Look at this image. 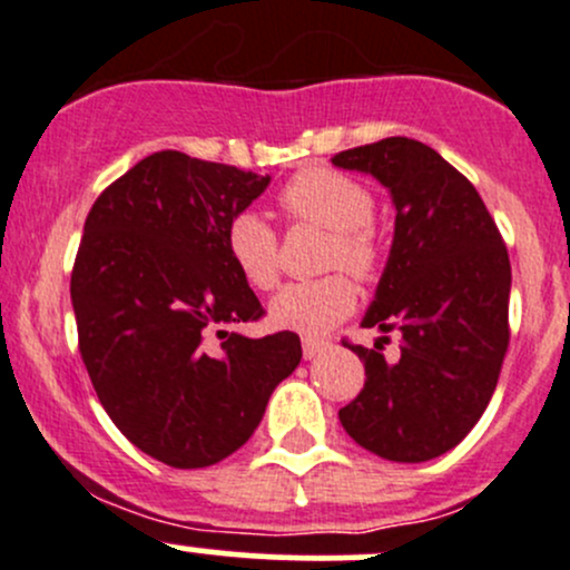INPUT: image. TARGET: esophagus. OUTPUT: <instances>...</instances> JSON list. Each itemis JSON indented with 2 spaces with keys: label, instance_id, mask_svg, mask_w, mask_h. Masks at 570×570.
I'll return each instance as SVG.
<instances>
[{
  "label": "esophagus",
  "instance_id": "obj_1",
  "mask_svg": "<svg viewBox=\"0 0 570 570\" xmlns=\"http://www.w3.org/2000/svg\"><path fill=\"white\" fill-rule=\"evenodd\" d=\"M322 350H327V342H322V338H303V358L306 361L317 358Z\"/></svg>",
  "mask_w": 570,
  "mask_h": 570
}]
</instances>
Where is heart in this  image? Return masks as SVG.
<instances>
[{"mask_svg":"<svg viewBox=\"0 0 570 570\" xmlns=\"http://www.w3.org/2000/svg\"><path fill=\"white\" fill-rule=\"evenodd\" d=\"M281 209L295 223H314L331 232L325 250L327 269H350L372 278L381 267V239L372 228L375 198L364 184L331 168H306L284 184ZM226 253L245 284L273 289L278 284V237L256 212H239L226 226ZM355 308V286L344 273L289 284L269 303L275 327L320 336Z\"/></svg>","mask_w":570,"mask_h":570,"instance_id":"b5f03b06","label":"heart"}]
</instances>
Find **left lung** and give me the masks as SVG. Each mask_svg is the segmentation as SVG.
I'll return each instance as SVG.
<instances>
[{"instance_id":"1","label":"left lung","mask_w":570,"mask_h":570,"mask_svg":"<svg viewBox=\"0 0 570 570\" xmlns=\"http://www.w3.org/2000/svg\"><path fill=\"white\" fill-rule=\"evenodd\" d=\"M331 163L392 195V250L361 325L402 336L394 361L386 336L372 350L347 344L366 383L338 422L386 461H433L461 444L497 389L510 342L508 248L474 184L424 142L386 137Z\"/></svg>"}]
</instances>
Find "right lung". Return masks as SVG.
I'll return each mask as SVG.
<instances>
[{
	"label": "right lung",
	"instance_id": "right-lung-1",
	"mask_svg": "<svg viewBox=\"0 0 570 570\" xmlns=\"http://www.w3.org/2000/svg\"><path fill=\"white\" fill-rule=\"evenodd\" d=\"M269 176L181 151L140 159L96 198L71 273L79 353L115 428L174 469L237 452L303 358L292 331H223L262 303L226 253V226ZM217 330L220 345L205 338Z\"/></svg>",
	"mask_w": 570,
	"mask_h": 570
}]
</instances>
